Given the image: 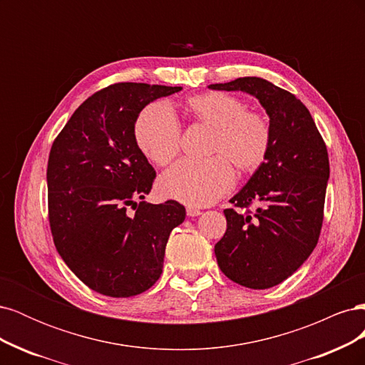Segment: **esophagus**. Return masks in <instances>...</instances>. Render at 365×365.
<instances>
[{
    "mask_svg": "<svg viewBox=\"0 0 365 365\" xmlns=\"http://www.w3.org/2000/svg\"><path fill=\"white\" fill-rule=\"evenodd\" d=\"M187 215L189 216H200L201 215V210L200 208H195V207H187Z\"/></svg>",
    "mask_w": 365,
    "mask_h": 365,
    "instance_id": "esophagus-1",
    "label": "esophagus"
}]
</instances>
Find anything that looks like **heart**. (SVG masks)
Here are the masks:
<instances>
[{
    "instance_id": "1",
    "label": "heart",
    "mask_w": 365,
    "mask_h": 365,
    "mask_svg": "<svg viewBox=\"0 0 365 365\" xmlns=\"http://www.w3.org/2000/svg\"><path fill=\"white\" fill-rule=\"evenodd\" d=\"M185 109L196 121L215 129L207 160H181L158 182L160 192L189 205H210L233 189L236 173L252 172L267 158L272 132L268 118L239 97L205 93L187 98ZM135 143L143 155L158 165L169 164L181 148V126L168 105L143 109L135 121ZM230 160L228 162L227 160Z\"/></svg>"
}]
</instances>
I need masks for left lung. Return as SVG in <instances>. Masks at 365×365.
<instances>
[{
  "label": "left lung",
  "mask_w": 365,
  "mask_h": 365,
  "mask_svg": "<svg viewBox=\"0 0 365 365\" xmlns=\"http://www.w3.org/2000/svg\"><path fill=\"white\" fill-rule=\"evenodd\" d=\"M208 88L248 93L269 115L268 155L230 200L233 208L224 210L227 231L215 245L219 268L230 280L268 289L292 275L317 247L329 180L327 149L309 109L289 91L260 77ZM252 203L258 207L254 214Z\"/></svg>",
  "instance_id": "1"
}]
</instances>
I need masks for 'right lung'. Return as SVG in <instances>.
<instances>
[{
    "mask_svg": "<svg viewBox=\"0 0 365 365\" xmlns=\"http://www.w3.org/2000/svg\"><path fill=\"white\" fill-rule=\"evenodd\" d=\"M181 90L109 85L88 97L53 141L47 168L51 236L67 267L98 294L123 298L155 284L170 231L185 219L180 202L143 201L155 170L134 135L143 108Z\"/></svg>",
    "mask_w": 365,
    "mask_h": 365,
    "instance_id": "obj_1",
    "label": "right lung"
}]
</instances>
